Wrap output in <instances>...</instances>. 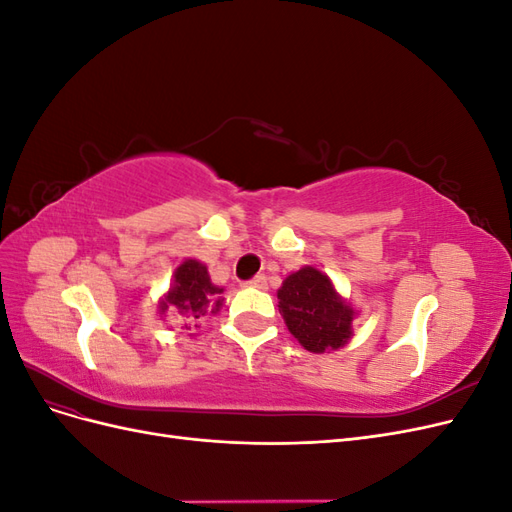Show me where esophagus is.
Masks as SVG:
<instances>
[{
    "instance_id": "34e87169",
    "label": "esophagus",
    "mask_w": 512,
    "mask_h": 512,
    "mask_svg": "<svg viewBox=\"0 0 512 512\" xmlns=\"http://www.w3.org/2000/svg\"><path fill=\"white\" fill-rule=\"evenodd\" d=\"M250 286H254V288H260V290H267V277H265V275H256L254 280L250 282Z\"/></svg>"
}]
</instances>
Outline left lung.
I'll return each mask as SVG.
<instances>
[{
  "label": "left lung",
  "mask_w": 512,
  "mask_h": 512,
  "mask_svg": "<svg viewBox=\"0 0 512 512\" xmlns=\"http://www.w3.org/2000/svg\"><path fill=\"white\" fill-rule=\"evenodd\" d=\"M277 299L288 331L309 352L339 350L354 335L356 309L337 292L331 277L312 265L290 273Z\"/></svg>",
  "instance_id": "left-lung-1"
}]
</instances>
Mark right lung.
Here are the masks:
<instances>
[{
	"instance_id": "1",
	"label": "right lung",
	"mask_w": 512,
	"mask_h": 512,
	"mask_svg": "<svg viewBox=\"0 0 512 512\" xmlns=\"http://www.w3.org/2000/svg\"><path fill=\"white\" fill-rule=\"evenodd\" d=\"M224 303V288L215 286L209 277L207 265L196 258H185L173 273L168 292L158 303L160 318L166 312L179 314L188 322L183 329H190V324L207 314H218ZM198 327V324H194Z\"/></svg>"
}]
</instances>
